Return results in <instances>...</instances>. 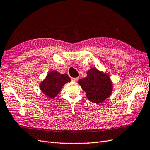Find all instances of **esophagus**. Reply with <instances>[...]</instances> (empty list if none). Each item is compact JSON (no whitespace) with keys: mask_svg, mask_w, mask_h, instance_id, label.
<instances>
[{"mask_svg":"<svg viewBox=\"0 0 150 150\" xmlns=\"http://www.w3.org/2000/svg\"><path fill=\"white\" fill-rule=\"evenodd\" d=\"M78 80H79V78H77V77H75V78H72V79H71L72 81H73V82H77Z\"/></svg>","mask_w":150,"mask_h":150,"instance_id":"esophagus-1","label":"esophagus"}]
</instances>
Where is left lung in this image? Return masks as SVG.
Returning a JSON list of instances; mask_svg holds the SVG:
<instances>
[{"label":"left lung","mask_w":150,"mask_h":150,"mask_svg":"<svg viewBox=\"0 0 150 150\" xmlns=\"http://www.w3.org/2000/svg\"><path fill=\"white\" fill-rule=\"evenodd\" d=\"M79 83L86 93L88 99L96 103L104 101L112 94L113 89L108 75L96 68H91L86 77L79 80Z\"/></svg>","instance_id":"left-lung-1"}]
</instances>
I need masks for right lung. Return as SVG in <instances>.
<instances>
[{"mask_svg":"<svg viewBox=\"0 0 150 150\" xmlns=\"http://www.w3.org/2000/svg\"><path fill=\"white\" fill-rule=\"evenodd\" d=\"M70 80L67 74H60L56 71H53L49 73L46 79L40 84V87L44 94L53 98L59 93L64 84Z\"/></svg>","mask_w":150,"mask_h":150,"instance_id":"obj_1","label":"right lung"}]
</instances>
